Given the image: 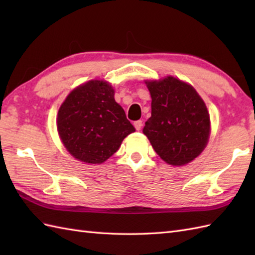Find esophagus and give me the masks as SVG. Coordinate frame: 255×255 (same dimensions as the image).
Masks as SVG:
<instances>
[{"label": "esophagus", "instance_id": "34e87169", "mask_svg": "<svg viewBox=\"0 0 255 255\" xmlns=\"http://www.w3.org/2000/svg\"><path fill=\"white\" fill-rule=\"evenodd\" d=\"M133 126L136 128V130H140L142 128V122L141 121H136L133 123Z\"/></svg>", "mask_w": 255, "mask_h": 255}]
</instances>
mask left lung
<instances>
[{
  "label": "left lung",
  "mask_w": 255,
  "mask_h": 255,
  "mask_svg": "<svg viewBox=\"0 0 255 255\" xmlns=\"http://www.w3.org/2000/svg\"><path fill=\"white\" fill-rule=\"evenodd\" d=\"M145 84L152 102L143 133L166 163H189L208 142L210 118L204 101L192 85L173 77Z\"/></svg>",
  "instance_id": "8db88e82"
}]
</instances>
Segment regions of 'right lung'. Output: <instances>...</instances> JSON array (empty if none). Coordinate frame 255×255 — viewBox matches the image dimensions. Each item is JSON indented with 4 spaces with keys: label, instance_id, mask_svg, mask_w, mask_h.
<instances>
[{
    "label": "right lung",
    "instance_id": "add662e5",
    "mask_svg": "<svg viewBox=\"0 0 255 255\" xmlns=\"http://www.w3.org/2000/svg\"><path fill=\"white\" fill-rule=\"evenodd\" d=\"M114 93L110 83L92 80L74 89L59 108V136L77 160L101 164L134 131Z\"/></svg>",
    "mask_w": 255,
    "mask_h": 255
}]
</instances>
